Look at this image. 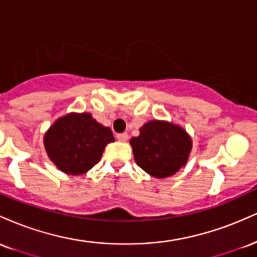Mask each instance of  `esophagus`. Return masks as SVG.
Segmentation results:
<instances>
[{"label":"esophagus","instance_id":"esophagus-1","mask_svg":"<svg viewBox=\"0 0 257 257\" xmlns=\"http://www.w3.org/2000/svg\"><path fill=\"white\" fill-rule=\"evenodd\" d=\"M117 140L118 141H122V143H124V141L128 140V134L126 133H119V134H117Z\"/></svg>","mask_w":257,"mask_h":257}]
</instances>
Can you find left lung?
<instances>
[{
  "label": "left lung",
  "instance_id": "1",
  "mask_svg": "<svg viewBox=\"0 0 257 257\" xmlns=\"http://www.w3.org/2000/svg\"><path fill=\"white\" fill-rule=\"evenodd\" d=\"M135 162L150 175L162 179L174 175L187 162L192 149L191 138L184 129L161 120H151L132 138Z\"/></svg>",
  "mask_w": 257,
  "mask_h": 257
}]
</instances>
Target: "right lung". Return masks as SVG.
Here are the masks:
<instances>
[{
    "label": "right lung",
    "instance_id": "right-lung-1",
    "mask_svg": "<svg viewBox=\"0 0 257 257\" xmlns=\"http://www.w3.org/2000/svg\"><path fill=\"white\" fill-rule=\"evenodd\" d=\"M114 141L107 126L90 113H70L61 117L44 135V147L61 172L81 175L101 158L105 146Z\"/></svg>",
    "mask_w": 257,
    "mask_h": 257
}]
</instances>
